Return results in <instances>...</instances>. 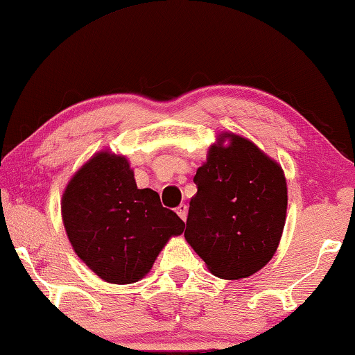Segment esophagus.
I'll list each match as a JSON object with an SVG mask.
<instances>
[{
    "label": "esophagus",
    "instance_id": "esophagus-1",
    "mask_svg": "<svg viewBox=\"0 0 355 355\" xmlns=\"http://www.w3.org/2000/svg\"><path fill=\"white\" fill-rule=\"evenodd\" d=\"M176 212H178V216L181 217L182 220L186 222V217H187V205H186V204L178 205V207H176Z\"/></svg>",
    "mask_w": 355,
    "mask_h": 355
}]
</instances>
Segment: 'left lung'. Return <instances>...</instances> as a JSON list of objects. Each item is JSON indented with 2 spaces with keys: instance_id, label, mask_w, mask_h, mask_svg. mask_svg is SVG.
<instances>
[{
  "instance_id": "left-lung-1",
  "label": "left lung",
  "mask_w": 355,
  "mask_h": 355,
  "mask_svg": "<svg viewBox=\"0 0 355 355\" xmlns=\"http://www.w3.org/2000/svg\"><path fill=\"white\" fill-rule=\"evenodd\" d=\"M194 182L198 194L189 202L184 237L207 268L225 279L263 268L277 252L286 220L282 166L250 139L222 133Z\"/></svg>"
}]
</instances>
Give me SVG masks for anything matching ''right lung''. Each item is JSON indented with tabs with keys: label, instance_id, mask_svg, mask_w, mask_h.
<instances>
[{
	"label": "right lung",
	"instance_id": "1",
	"mask_svg": "<svg viewBox=\"0 0 355 355\" xmlns=\"http://www.w3.org/2000/svg\"><path fill=\"white\" fill-rule=\"evenodd\" d=\"M60 209L78 258L115 284L141 279L168 240L184 232V222L161 205L157 192L138 189L128 159L108 151L73 174Z\"/></svg>",
	"mask_w": 355,
	"mask_h": 355
}]
</instances>
